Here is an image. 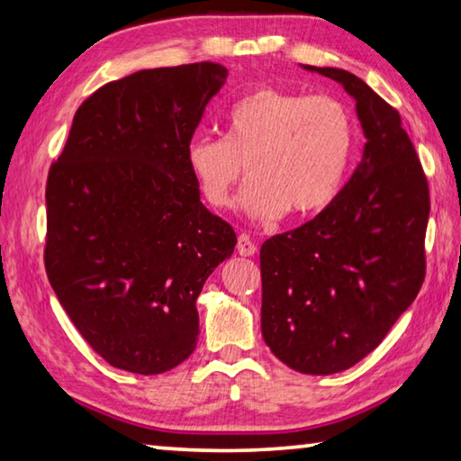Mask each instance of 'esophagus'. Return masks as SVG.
Listing matches in <instances>:
<instances>
[{
    "mask_svg": "<svg viewBox=\"0 0 461 461\" xmlns=\"http://www.w3.org/2000/svg\"><path fill=\"white\" fill-rule=\"evenodd\" d=\"M238 254L240 256H254L256 254V244L246 233H241L238 238Z\"/></svg>",
    "mask_w": 461,
    "mask_h": 461,
    "instance_id": "esophagus-1",
    "label": "esophagus"
}]
</instances>
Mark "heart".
Listing matches in <instances>:
<instances>
[{
    "mask_svg": "<svg viewBox=\"0 0 461 461\" xmlns=\"http://www.w3.org/2000/svg\"><path fill=\"white\" fill-rule=\"evenodd\" d=\"M354 142V120L339 99L258 87L225 112L223 138L191 140L186 165L215 209L230 205L246 165L248 213L275 220L288 209L303 217L338 197Z\"/></svg>",
    "mask_w": 461,
    "mask_h": 461,
    "instance_id": "obj_1",
    "label": "heart"
}]
</instances>
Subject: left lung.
Returning a JSON list of instances; mask_svg holds the SVG:
<instances>
[{"label": "left lung", "mask_w": 461, "mask_h": 461, "mask_svg": "<svg viewBox=\"0 0 461 461\" xmlns=\"http://www.w3.org/2000/svg\"><path fill=\"white\" fill-rule=\"evenodd\" d=\"M309 68L356 99L366 146L321 213L262 244V335L288 368L325 376L376 349L415 301L431 199L399 112L360 77Z\"/></svg>", "instance_id": "obj_1"}]
</instances>
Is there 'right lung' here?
<instances>
[{"label":"right lung","mask_w":461,"mask_h":461,"mask_svg":"<svg viewBox=\"0 0 461 461\" xmlns=\"http://www.w3.org/2000/svg\"><path fill=\"white\" fill-rule=\"evenodd\" d=\"M225 77L220 62H193L105 83L77 109L50 165L46 276L113 368L152 376L185 362L199 339L201 288L236 248L186 165Z\"/></svg>","instance_id":"add662e5"}]
</instances>
